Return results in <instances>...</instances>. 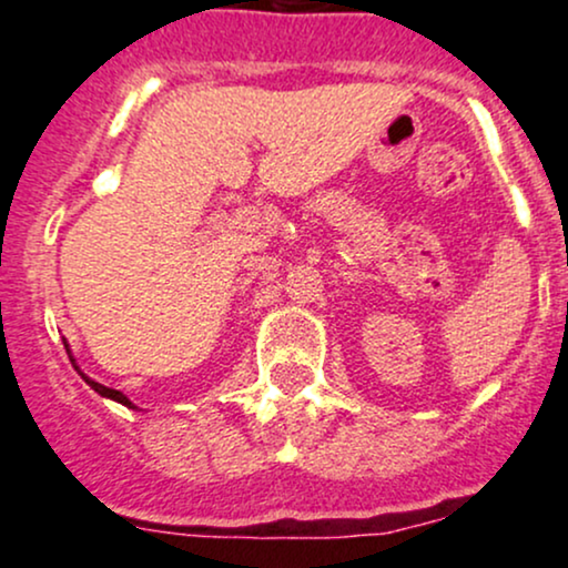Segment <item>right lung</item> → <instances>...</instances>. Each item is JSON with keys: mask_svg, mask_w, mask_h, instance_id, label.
Returning <instances> with one entry per match:
<instances>
[{"mask_svg": "<svg viewBox=\"0 0 568 568\" xmlns=\"http://www.w3.org/2000/svg\"><path fill=\"white\" fill-rule=\"evenodd\" d=\"M67 352H69V349H67ZM69 357H71V355H69ZM71 363H74V361H71ZM74 368H77V366H74ZM82 379H84V382H88V384H90V387H93L98 395H103V397H112V400H116V403H122V406H128V408H135V406H133V403H130V400H128V397L120 393V389H112V387H103V384H98V382H93V379H88V376H84V374H82Z\"/></svg>", "mask_w": 568, "mask_h": 568, "instance_id": "add662e5", "label": "right lung"}]
</instances>
